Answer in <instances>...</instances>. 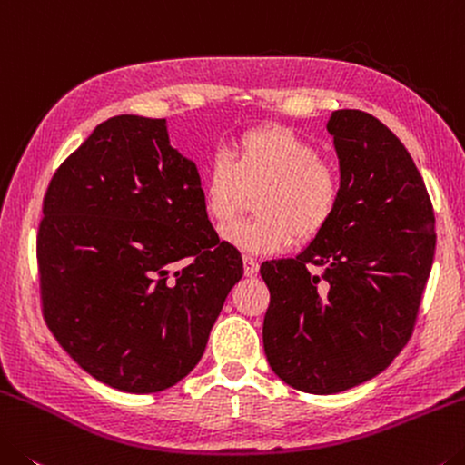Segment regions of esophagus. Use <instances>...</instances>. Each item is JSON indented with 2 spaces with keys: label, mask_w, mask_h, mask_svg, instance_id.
Returning a JSON list of instances; mask_svg holds the SVG:
<instances>
[{
  "label": "esophagus",
  "mask_w": 465,
  "mask_h": 465,
  "mask_svg": "<svg viewBox=\"0 0 465 465\" xmlns=\"http://www.w3.org/2000/svg\"><path fill=\"white\" fill-rule=\"evenodd\" d=\"M242 268H245L247 278H253V276H257V272H260V263H257V260H253V257L245 255L242 257Z\"/></svg>",
  "instance_id": "1"
}]
</instances>
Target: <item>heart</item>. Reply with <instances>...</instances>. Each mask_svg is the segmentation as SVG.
<instances>
[{"mask_svg": "<svg viewBox=\"0 0 465 465\" xmlns=\"http://www.w3.org/2000/svg\"><path fill=\"white\" fill-rule=\"evenodd\" d=\"M313 143L288 127L242 134L231 156L218 152L203 169L202 200L212 223L224 226L255 195L257 218L232 224L223 239L242 253H280L315 239L336 214L341 181L336 166L319 158Z\"/></svg>", "mask_w": 465, "mask_h": 465, "instance_id": "heart-1", "label": "heart"}]
</instances>
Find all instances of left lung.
<instances>
[{"label":"left lung","mask_w":465,"mask_h":465,"mask_svg":"<svg viewBox=\"0 0 465 465\" xmlns=\"http://www.w3.org/2000/svg\"><path fill=\"white\" fill-rule=\"evenodd\" d=\"M340 161L336 214L296 257L262 263L263 350L294 390L330 395L369 381L412 336L435 257V214L412 156L369 113L327 121ZM311 264L322 270L308 272Z\"/></svg>","instance_id":"8db88e82"}]
</instances>
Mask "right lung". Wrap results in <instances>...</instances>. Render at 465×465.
Listing matches in <instances>:
<instances>
[{
	"instance_id": "1",
	"label": "right lung",
	"mask_w": 465,
	"mask_h": 465,
	"mask_svg": "<svg viewBox=\"0 0 465 465\" xmlns=\"http://www.w3.org/2000/svg\"><path fill=\"white\" fill-rule=\"evenodd\" d=\"M43 216V313L59 346L119 391L187 377L242 260L212 228L200 173L171 146L166 119L96 125L53 174Z\"/></svg>"
}]
</instances>
